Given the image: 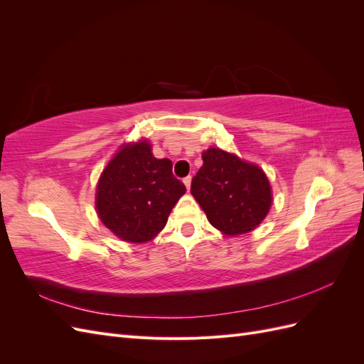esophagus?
Listing matches in <instances>:
<instances>
[{
    "mask_svg": "<svg viewBox=\"0 0 364 364\" xmlns=\"http://www.w3.org/2000/svg\"><path fill=\"white\" fill-rule=\"evenodd\" d=\"M183 183H185V186H186V191L190 193V188H191V178H190V176H188V178L183 179Z\"/></svg>",
    "mask_w": 364,
    "mask_h": 364,
    "instance_id": "esophagus-1",
    "label": "esophagus"
}]
</instances>
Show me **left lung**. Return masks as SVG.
Here are the masks:
<instances>
[{"mask_svg":"<svg viewBox=\"0 0 364 364\" xmlns=\"http://www.w3.org/2000/svg\"><path fill=\"white\" fill-rule=\"evenodd\" d=\"M202 159L203 165L191 182V194L208 222L228 237L252 232L273 203L267 174L259 165L218 147L203 150Z\"/></svg>","mask_w":364,"mask_h":364,"instance_id":"1","label":"left lung"}]
</instances>
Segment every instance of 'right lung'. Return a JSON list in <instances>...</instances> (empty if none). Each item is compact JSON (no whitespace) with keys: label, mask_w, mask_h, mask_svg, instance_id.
Here are the masks:
<instances>
[{"label":"right lung","mask_w":364,"mask_h":364,"mask_svg":"<svg viewBox=\"0 0 364 364\" xmlns=\"http://www.w3.org/2000/svg\"><path fill=\"white\" fill-rule=\"evenodd\" d=\"M171 170L170 159L153 156L147 138L121 144L95 186L100 222L126 243L142 245L158 237L186 191Z\"/></svg>","instance_id":"1"}]
</instances>
